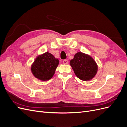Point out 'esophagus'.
Listing matches in <instances>:
<instances>
[{
  "label": "esophagus",
  "mask_w": 127,
  "mask_h": 127,
  "mask_svg": "<svg viewBox=\"0 0 127 127\" xmlns=\"http://www.w3.org/2000/svg\"><path fill=\"white\" fill-rule=\"evenodd\" d=\"M63 64H68V60H66V59L64 60H63Z\"/></svg>",
  "instance_id": "obj_1"
}]
</instances>
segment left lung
I'll list each match as a JSON object with an SVG mask.
<instances>
[{
	"instance_id": "obj_1",
	"label": "left lung",
	"mask_w": 127,
	"mask_h": 127,
	"mask_svg": "<svg viewBox=\"0 0 127 127\" xmlns=\"http://www.w3.org/2000/svg\"><path fill=\"white\" fill-rule=\"evenodd\" d=\"M70 65L75 74L83 81H89L96 75L98 66L90 55L78 52L70 61Z\"/></svg>"
}]
</instances>
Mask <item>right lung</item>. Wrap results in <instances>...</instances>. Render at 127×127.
<instances>
[{
    "mask_svg": "<svg viewBox=\"0 0 127 127\" xmlns=\"http://www.w3.org/2000/svg\"><path fill=\"white\" fill-rule=\"evenodd\" d=\"M59 64L58 59L47 51L36 56L31 66V70L37 79L47 81L52 78Z\"/></svg>",
    "mask_w": 127,
    "mask_h": 127,
    "instance_id": "obj_1",
    "label": "right lung"
}]
</instances>
